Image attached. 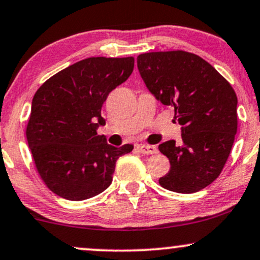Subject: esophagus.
<instances>
[{
    "label": "esophagus",
    "mask_w": 260,
    "mask_h": 260,
    "mask_svg": "<svg viewBox=\"0 0 260 260\" xmlns=\"http://www.w3.org/2000/svg\"><path fill=\"white\" fill-rule=\"evenodd\" d=\"M138 151L140 154L144 155H151V154H156L157 152V148L152 145H144V144H140V145L137 146Z\"/></svg>",
    "instance_id": "esophagus-1"
}]
</instances>
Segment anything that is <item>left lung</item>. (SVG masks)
I'll use <instances>...</instances> for the list:
<instances>
[{
    "mask_svg": "<svg viewBox=\"0 0 260 260\" xmlns=\"http://www.w3.org/2000/svg\"><path fill=\"white\" fill-rule=\"evenodd\" d=\"M140 76L155 98L174 108L181 145H158L171 170L158 179L165 189L191 193L219 177L237 132V96L209 62L184 51L144 53L137 58Z\"/></svg>",
    "mask_w": 260,
    "mask_h": 260,
    "instance_id": "obj_1",
    "label": "left lung"
}]
</instances>
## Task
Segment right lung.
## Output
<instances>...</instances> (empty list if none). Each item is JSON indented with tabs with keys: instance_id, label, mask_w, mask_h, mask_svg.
<instances>
[{
	"instance_id": "right-lung-1",
	"label": "right lung",
	"mask_w": 260,
	"mask_h": 260,
	"mask_svg": "<svg viewBox=\"0 0 260 260\" xmlns=\"http://www.w3.org/2000/svg\"><path fill=\"white\" fill-rule=\"evenodd\" d=\"M134 58L93 57L53 75L34 95L26 139L36 170L51 191L70 201L110 186L117 158L133 150L106 143L96 128L109 93L131 76Z\"/></svg>"
}]
</instances>
